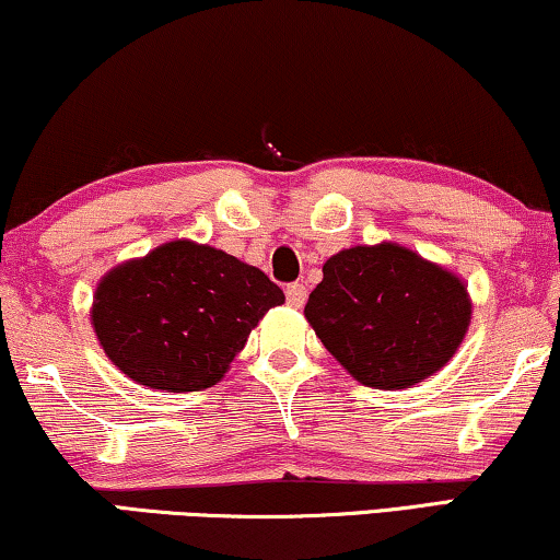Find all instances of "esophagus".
Wrapping results in <instances>:
<instances>
[{"label":"esophagus","mask_w":560,"mask_h":560,"mask_svg":"<svg viewBox=\"0 0 560 560\" xmlns=\"http://www.w3.org/2000/svg\"><path fill=\"white\" fill-rule=\"evenodd\" d=\"M304 302H306L304 283H289V287H287V304L294 306V310H302Z\"/></svg>","instance_id":"1"}]
</instances>
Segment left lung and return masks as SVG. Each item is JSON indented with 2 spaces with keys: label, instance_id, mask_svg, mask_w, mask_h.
Instances as JSON below:
<instances>
[{
  "label": "left lung",
  "instance_id": "obj_1",
  "mask_svg": "<svg viewBox=\"0 0 560 560\" xmlns=\"http://www.w3.org/2000/svg\"><path fill=\"white\" fill-rule=\"evenodd\" d=\"M322 273L304 317L368 388L400 390L427 381L454 358L469 329L464 281L398 243L345 248Z\"/></svg>",
  "mask_w": 560,
  "mask_h": 560
}]
</instances>
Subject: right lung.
Returning a JSON list of instances; mask_svg holds the SVG:
<instances>
[{
    "mask_svg": "<svg viewBox=\"0 0 560 560\" xmlns=\"http://www.w3.org/2000/svg\"><path fill=\"white\" fill-rule=\"evenodd\" d=\"M283 291L261 269L212 246L170 241L106 273L91 322L131 381L164 393L215 385Z\"/></svg>",
    "mask_w": 560,
    "mask_h": 560,
    "instance_id": "1",
    "label": "right lung"
}]
</instances>
